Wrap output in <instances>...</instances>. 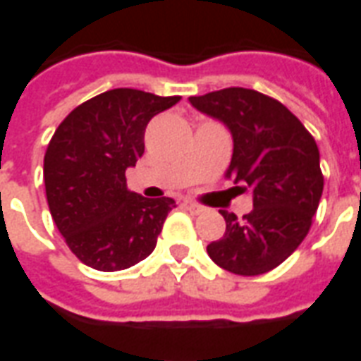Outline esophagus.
Wrapping results in <instances>:
<instances>
[{"mask_svg": "<svg viewBox=\"0 0 361 361\" xmlns=\"http://www.w3.org/2000/svg\"><path fill=\"white\" fill-rule=\"evenodd\" d=\"M185 209H188L189 212H193V214H199V212H203L204 209L203 207H201V204H197V203H193V201H185Z\"/></svg>", "mask_w": 361, "mask_h": 361, "instance_id": "1", "label": "esophagus"}]
</instances>
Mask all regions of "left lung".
I'll use <instances>...</instances> for the list:
<instances>
[{"label": "left lung", "mask_w": 361, "mask_h": 361, "mask_svg": "<svg viewBox=\"0 0 361 361\" xmlns=\"http://www.w3.org/2000/svg\"><path fill=\"white\" fill-rule=\"evenodd\" d=\"M189 102L224 121L234 137L226 176L253 193V211L226 220L224 235L207 245L224 271L255 276L276 269L303 242L323 193L313 135L286 106L257 90L232 87L191 96Z\"/></svg>", "instance_id": "left-lung-1"}]
</instances>
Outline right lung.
<instances>
[{
  "mask_svg": "<svg viewBox=\"0 0 361 361\" xmlns=\"http://www.w3.org/2000/svg\"><path fill=\"white\" fill-rule=\"evenodd\" d=\"M180 96L114 89L79 104L44 154L51 219L75 257L96 271H123L157 247L170 197L127 191L126 170L145 152V129Z\"/></svg>",
  "mask_w": 361,
  "mask_h": 361,
  "instance_id": "add662e5",
  "label": "right lung"
}]
</instances>
